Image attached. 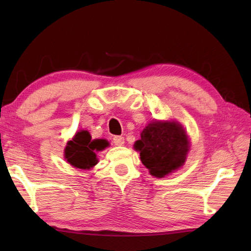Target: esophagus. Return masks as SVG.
I'll return each instance as SVG.
<instances>
[{
  "label": "esophagus",
  "mask_w": 251,
  "mask_h": 251,
  "mask_svg": "<svg viewBox=\"0 0 251 251\" xmlns=\"http://www.w3.org/2000/svg\"><path fill=\"white\" fill-rule=\"evenodd\" d=\"M113 143L115 146H123L125 143V139L124 137H122V136H115V137L113 138Z\"/></svg>",
  "instance_id": "esophagus-1"
}]
</instances>
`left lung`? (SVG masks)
<instances>
[{
    "label": "left lung",
    "instance_id": "8db88e82",
    "mask_svg": "<svg viewBox=\"0 0 251 251\" xmlns=\"http://www.w3.org/2000/svg\"><path fill=\"white\" fill-rule=\"evenodd\" d=\"M185 129L177 122L154 121L143 129L141 139L134 144L144 166L151 175L165 177L185 164L189 151Z\"/></svg>",
    "mask_w": 251,
    "mask_h": 251
}]
</instances>
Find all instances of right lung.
<instances>
[{"instance_id": "1", "label": "right lung", "mask_w": 251, "mask_h": 251, "mask_svg": "<svg viewBox=\"0 0 251 251\" xmlns=\"http://www.w3.org/2000/svg\"><path fill=\"white\" fill-rule=\"evenodd\" d=\"M109 145L106 139H92L87 130L76 133L64 150V157L72 166L79 169H91L97 164L96 151H103Z\"/></svg>"}]
</instances>
